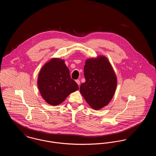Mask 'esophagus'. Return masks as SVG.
<instances>
[{
	"instance_id": "1",
	"label": "esophagus",
	"mask_w": 156,
	"mask_h": 156,
	"mask_svg": "<svg viewBox=\"0 0 156 156\" xmlns=\"http://www.w3.org/2000/svg\"><path fill=\"white\" fill-rule=\"evenodd\" d=\"M76 82L77 83V84H78V85H80V80H76Z\"/></svg>"
}]
</instances>
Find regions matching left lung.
Returning a JSON list of instances; mask_svg holds the SVG:
<instances>
[{
    "instance_id": "1",
    "label": "left lung",
    "mask_w": 156,
    "mask_h": 156,
    "mask_svg": "<svg viewBox=\"0 0 156 156\" xmlns=\"http://www.w3.org/2000/svg\"><path fill=\"white\" fill-rule=\"evenodd\" d=\"M83 74L85 82L80 92L89 106L98 110L111 101L116 90L117 78L109 61L104 56L86 61Z\"/></svg>"
}]
</instances>
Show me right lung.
I'll return each instance as SVG.
<instances>
[{"label": "right lung", "instance_id": "1", "mask_svg": "<svg viewBox=\"0 0 156 156\" xmlns=\"http://www.w3.org/2000/svg\"><path fill=\"white\" fill-rule=\"evenodd\" d=\"M37 85L43 99L52 106L61 104L71 93L79 89L64 61L59 58H52L42 67Z\"/></svg>", "mask_w": 156, "mask_h": 156}]
</instances>
